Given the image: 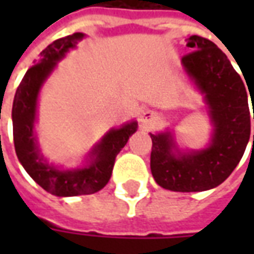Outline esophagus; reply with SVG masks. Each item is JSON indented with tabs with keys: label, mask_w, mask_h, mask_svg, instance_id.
<instances>
[{
	"label": "esophagus",
	"mask_w": 254,
	"mask_h": 254,
	"mask_svg": "<svg viewBox=\"0 0 254 254\" xmlns=\"http://www.w3.org/2000/svg\"><path fill=\"white\" fill-rule=\"evenodd\" d=\"M158 118L159 117L154 110H143L140 114V124L144 129H149L158 122Z\"/></svg>",
	"instance_id": "obj_1"
}]
</instances>
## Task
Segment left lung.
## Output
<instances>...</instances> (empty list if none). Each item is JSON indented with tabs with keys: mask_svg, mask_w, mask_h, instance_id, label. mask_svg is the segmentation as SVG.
Returning <instances> with one entry per match:
<instances>
[{
	"mask_svg": "<svg viewBox=\"0 0 254 254\" xmlns=\"http://www.w3.org/2000/svg\"><path fill=\"white\" fill-rule=\"evenodd\" d=\"M187 42L193 52L182 57V66L204 95L212 138L207 148L181 152L170 132L149 133L151 171L156 184L167 190L202 191L220 185L240 163L251 137L248 98L254 99V91H246L227 56L213 42L198 35Z\"/></svg>",
	"mask_w": 254,
	"mask_h": 254,
	"instance_id": "obj_1",
	"label": "left lung"
}]
</instances>
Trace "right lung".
Wrapping results in <instances>:
<instances>
[{
	"instance_id": "1",
	"label": "right lung",
	"mask_w": 254,
	"mask_h": 254,
	"mask_svg": "<svg viewBox=\"0 0 254 254\" xmlns=\"http://www.w3.org/2000/svg\"><path fill=\"white\" fill-rule=\"evenodd\" d=\"M84 34L76 32L54 41L41 53L38 64L31 66L17 87L12 107L13 141L16 155L25 171L46 191L58 197L92 194L109 182L116 162L129 137L137 130V122L132 121L120 129H111L95 145L89 154V165L83 169L60 170L49 165L38 148L34 133L38 96L42 85L70 49H74Z\"/></svg>"
}]
</instances>
